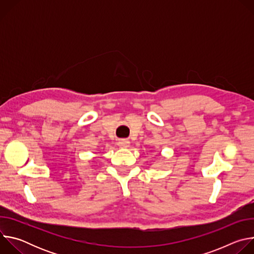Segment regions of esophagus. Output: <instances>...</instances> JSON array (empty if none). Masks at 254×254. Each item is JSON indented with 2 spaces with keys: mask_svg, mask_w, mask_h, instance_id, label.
<instances>
[{
  "mask_svg": "<svg viewBox=\"0 0 254 254\" xmlns=\"http://www.w3.org/2000/svg\"><path fill=\"white\" fill-rule=\"evenodd\" d=\"M118 144L121 148H127L129 146V140L127 138H122V139H119Z\"/></svg>",
  "mask_w": 254,
  "mask_h": 254,
  "instance_id": "esophagus-1",
  "label": "esophagus"
}]
</instances>
